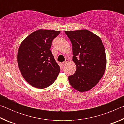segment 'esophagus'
<instances>
[{"instance_id": "esophagus-1", "label": "esophagus", "mask_w": 124, "mask_h": 124, "mask_svg": "<svg viewBox=\"0 0 124 124\" xmlns=\"http://www.w3.org/2000/svg\"><path fill=\"white\" fill-rule=\"evenodd\" d=\"M68 61H69L68 59H67V58H66V59L63 62V63H62L63 64V66H65V65H66L67 63L68 62Z\"/></svg>"}]
</instances>
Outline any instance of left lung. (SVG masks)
Returning a JSON list of instances; mask_svg holds the SVG:
<instances>
[{
    "label": "left lung",
    "mask_w": 124,
    "mask_h": 124,
    "mask_svg": "<svg viewBox=\"0 0 124 124\" xmlns=\"http://www.w3.org/2000/svg\"><path fill=\"white\" fill-rule=\"evenodd\" d=\"M72 45L77 69L68 77L72 86L80 92L91 89L103 75L106 67L104 47L99 37L88 30L65 31Z\"/></svg>",
    "instance_id": "8db88e82"
}]
</instances>
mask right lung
<instances>
[{"mask_svg":"<svg viewBox=\"0 0 124 124\" xmlns=\"http://www.w3.org/2000/svg\"><path fill=\"white\" fill-rule=\"evenodd\" d=\"M60 31L39 29L22 42L17 62L23 77L33 86L44 89L57 78L60 67L50 50L53 40Z\"/></svg>","mask_w":124,"mask_h":124,"instance_id":"right-lung-1","label":"right lung"}]
</instances>
